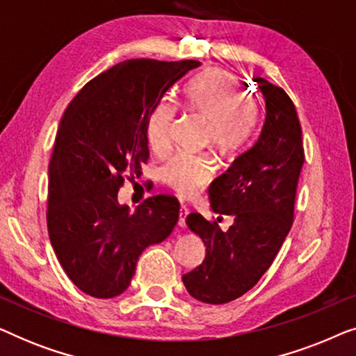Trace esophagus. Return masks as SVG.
<instances>
[{"label": "esophagus", "instance_id": "1", "mask_svg": "<svg viewBox=\"0 0 356 356\" xmlns=\"http://www.w3.org/2000/svg\"><path fill=\"white\" fill-rule=\"evenodd\" d=\"M186 216H188V209L186 207H181L178 212V227L179 228H184L186 225Z\"/></svg>", "mask_w": 356, "mask_h": 356}]
</instances>
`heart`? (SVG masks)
Returning <instances> with one entry per match:
<instances>
[{"label":"heart","instance_id":"heart-1","mask_svg":"<svg viewBox=\"0 0 356 356\" xmlns=\"http://www.w3.org/2000/svg\"><path fill=\"white\" fill-rule=\"evenodd\" d=\"M186 106L193 115L211 123V139L216 147L225 152H243L254 136L257 106L245 100L240 82L230 72L212 71L201 74L188 84ZM173 128V110L162 105L149 124V144L154 152H163L170 144ZM211 170L197 157L173 159L163 168V181L177 196L189 199L209 181Z\"/></svg>","mask_w":356,"mask_h":356}]
</instances>
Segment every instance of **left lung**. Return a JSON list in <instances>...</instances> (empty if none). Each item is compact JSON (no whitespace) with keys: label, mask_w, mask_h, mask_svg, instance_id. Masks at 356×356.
Here are the masks:
<instances>
[{"label":"left lung","mask_w":356,"mask_h":356,"mask_svg":"<svg viewBox=\"0 0 356 356\" xmlns=\"http://www.w3.org/2000/svg\"><path fill=\"white\" fill-rule=\"evenodd\" d=\"M266 118L259 139L209 188L216 213L232 215L228 231L201 213L186 225L206 246L202 264L183 275L188 293L202 303L223 305L245 295L274 262L293 223L296 186L305 162L301 126L282 87L256 77Z\"/></svg>","instance_id":"left-lung-1"}]
</instances>
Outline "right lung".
<instances>
[{"instance_id":"right-lung-1","label":"right lung","mask_w":356,"mask_h":356,"mask_svg":"<svg viewBox=\"0 0 356 356\" xmlns=\"http://www.w3.org/2000/svg\"><path fill=\"white\" fill-rule=\"evenodd\" d=\"M201 63L128 60L82 87L63 115L48 165V235L77 289L113 298L139 256L178 222L173 197L152 196L131 213L118 202L124 175L149 159V121L163 95Z\"/></svg>"}]
</instances>
